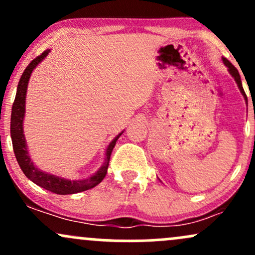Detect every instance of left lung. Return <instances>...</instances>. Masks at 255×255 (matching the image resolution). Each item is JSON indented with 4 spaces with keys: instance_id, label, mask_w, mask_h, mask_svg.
<instances>
[{
    "instance_id": "1",
    "label": "left lung",
    "mask_w": 255,
    "mask_h": 255,
    "mask_svg": "<svg viewBox=\"0 0 255 255\" xmlns=\"http://www.w3.org/2000/svg\"><path fill=\"white\" fill-rule=\"evenodd\" d=\"M223 62H224L225 66L228 67V71H229V73H230V74H231V77H233L234 79H235L236 84H238V86H239L240 91H241L242 96H244L245 99H247V96H246V93H245V90H244V87H242V83H241V77H240V74H239V71H238V69L235 68V67L233 66V64H231V63L229 62V61L227 60V58H224V57H223Z\"/></svg>"
}]
</instances>
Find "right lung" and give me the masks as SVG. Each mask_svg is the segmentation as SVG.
Here are the masks:
<instances>
[{"instance_id":"obj_1","label":"right lung","mask_w":255,"mask_h":255,"mask_svg":"<svg viewBox=\"0 0 255 255\" xmlns=\"http://www.w3.org/2000/svg\"><path fill=\"white\" fill-rule=\"evenodd\" d=\"M50 50H45L42 55L32 60V62L26 67L25 72L22 73L20 78L19 84H17L16 96L14 99L13 107H11V118H10V136L11 142H13L14 153H15L16 160L19 163L20 168L26 177L30 178L32 182H34L38 186L43 187L44 189H48L56 194L66 195V194H74V193H80L87 189L93 188L103 181L109 166V160L113 148L115 147L116 141L124 131L119 134L118 136L114 137L111 142L108 145L107 151H105V162L104 164L99 168L97 172L92 176L84 178V180H67L56 175L49 174L40 169H38L33 162L31 160L30 154H28L27 145H26V139L24 134V116H25V103H26V92H27V85L30 80L31 73L36 68L37 64H39L42 61L48 56Z\"/></svg>"}]
</instances>
